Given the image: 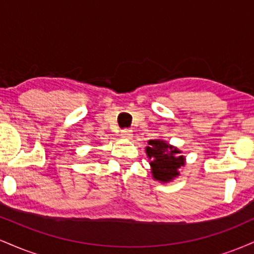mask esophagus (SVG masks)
I'll list each match as a JSON object with an SVG mask.
<instances>
[{"label":"esophagus","mask_w":254,"mask_h":254,"mask_svg":"<svg viewBox=\"0 0 254 254\" xmlns=\"http://www.w3.org/2000/svg\"><path fill=\"white\" fill-rule=\"evenodd\" d=\"M121 136L123 137V138L129 139V138H131V137H132V131L129 130V129H123V130H121Z\"/></svg>","instance_id":"1"}]
</instances>
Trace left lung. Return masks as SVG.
<instances>
[{
    "mask_svg": "<svg viewBox=\"0 0 254 254\" xmlns=\"http://www.w3.org/2000/svg\"><path fill=\"white\" fill-rule=\"evenodd\" d=\"M147 155L151 159V173L156 180L170 182L174 177L179 176L178 168L184 166V157L178 156L180 153L176 148L171 147L161 139H150L148 142Z\"/></svg>",
    "mask_w": 254,
    "mask_h": 254,
    "instance_id": "1",
    "label": "left lung"
}]
</instances>
